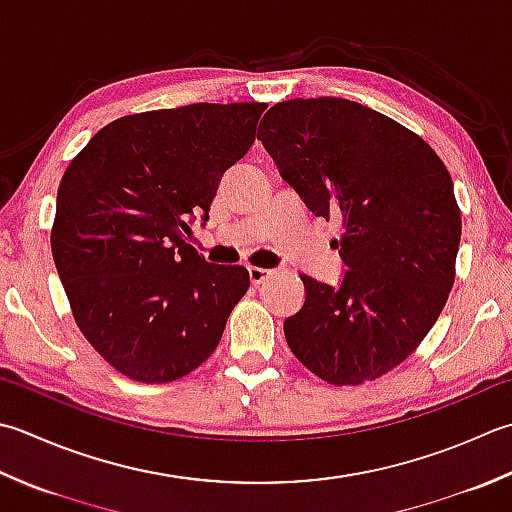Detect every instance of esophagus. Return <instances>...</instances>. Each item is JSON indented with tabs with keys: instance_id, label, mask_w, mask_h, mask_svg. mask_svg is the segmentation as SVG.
<instances>
[{
	"instance_id": "esophagus-1",
	"label": "esophagus",
	"mask_w": 512,
	"mask_h": 512,
	"mask_svg": "<svg viewBox=\"0 0 512 512\" xmlns=\"http://www.w3.org/2000/svg\"><path fill=\"white\" fill-rule=\"evenodd\" d=\"M270 275H273V270H268V268H259V266H250L248 268V277H250V282H253L255 286L266 282Z\"/></svg>"
}]
</instances>
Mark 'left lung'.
<instances>
[{"instance_id":"1","label":"left lung","mask_w":512,"mask_h":512,"mask_svg":"<svg viewBox=\"0 0 512 512\" xmlns=\"http://www.w3.org/2000/svg\"><path fill=\"white\" fill-rule=\"evenodd\" d=\"M257 139L317 217H337L339 286L299 275L306 302L286 342L333 386L382 377L415 353L446 306L462 239L453 179L428 142L339 97L286 99Z\"/></svg>"}]
</instances>
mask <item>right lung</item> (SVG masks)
<instances>
[{"label": "right lung", "mask_w": 512, "mask_h": 512, "mask_svg": "<svg viewBox=\"0 0 512 512\" xmlns=\"http://www.w3.org/2000/svg\"><path fill=\"white\" fill-rule=\"evenodd\" d=\"M262 102L119 117L90 137L57 190L50 248L75 324L119 373L168 384L213 355L250 286L244 266L186 244L219 179L246 155Z\"/></svg>", "instance_id": "right-lung-1"}]
</instances>
